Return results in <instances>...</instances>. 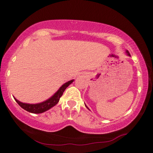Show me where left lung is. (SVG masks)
I'll return each mask as SVG.
<instances>
[{"instance_id": "8db88e82", "label": "left lung", "mask_w": 153, "mask_h": 153, "mask_svg": "<svg viewBox=\"0 0 153 153\" xmlns=\"http://www.w3.org/2000/svg\"><path fill=\"white\" fill-rule=\"evenodd\" d=\"M126 52L127 55H128V56H131V55H130V53H129V52H128V51H126ZM85 107H86L87 108H88V109H89V108H88V107H87V106H86V105H85ZM89 110H90V109H89Z\"/></svg>"}]
</instances>
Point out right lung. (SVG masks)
<instances>
[{
	"mask_svg": "<svg viewBox=\"0 0 153 153\" xmlns=\"http://www.w3.org/2000/svg\"><path fill=\"white\" fill-rule=\"evenodd\" d=\"M74 80H71L68 81L67 82L64 83L62 86L53 95H52L51 97L49 98L48 100H45V101L40 102V103L37 104H28V103H23V102L17 100L16 98L14 97V99L17 104L20 106L22 109H24L26 111H27L30 113L33 114H41L43 112L47 111L56 105L58 102H59L60 98L62 96V94L64 92L65 89L68 87L72 83Z\"/></svg>",
	"mask_w": 153,
	"mask_h": 153,
	"instance_id": "add662e5",
	"label": "right lung"
}]
</instances>
